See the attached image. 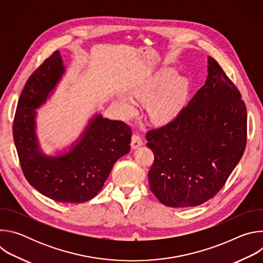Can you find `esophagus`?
Returning a JSON list of instances; mask_svg holds the SVG:
<instances>
[{
	"label": "esophagus",
	"instance_id": "1",
	"mask_svg": "<svg viewBox=\"0 0 263 263\" xmlns=\"http://www.w3.org/2000/svg\"><path fill=\"white\" fill-rule=\"evenodd\" d=\"M142 139H141V137L138 135V134H133L132 135V138H131V146H132V148H137L138 146H140V145H142Z\"/></svg>",
	"mask_w": 263,
	"mask_h": 263
}]
</instances>
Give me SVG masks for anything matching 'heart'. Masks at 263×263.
I'll list each match as a JSON object with an SVG mask.
<instances>
[{
  "mask_svg": "<svg viewBox=\"0 0 263 263\" xmlns=\"http://www.w3.org/2000/svg\"><path fill=\"white\" fill-rule=\"evenodd\" d=\"M189 92V80L177 77V72L173 69H164L142 81L133 92V97L139 102H147L158 93L149 104V116L156 122L167 123L179 115ZM123 108L127 115H132L135 111L130 101H125Z\"/></svg>",
  "mask_w": 263,
  "mask_h": 263,
  "instance_id": "1",
  "label": "heart"
}]
</instances>
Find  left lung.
Segmentation results:
<instances>
[{"mask_svg":"<svg viewBox=\"0 0 263 263\" xmlns=\"http://www.w3.org/2000/svg\"><path fill=\"white\" fill-rule=\"evenodd\" d=\"M154 153L149 189L165 206H199L226 183L247 144V108L220 65L208 57V76L168 124L146 133Z\"/></svg>","mask_w":263,"mask_h":263,"instance_id":"left-lung-1","label":"left lung"}]
</instances>
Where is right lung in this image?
Listing matches in <instances>:
<instances>
[{
  "label": "right lung",
  "mask_w": 263,
  "mask_h": 263,
  "mask_svg": "<svg viewBox=\"0 0 263 263\" xmlns=\"http://www.w3.org/2000/svg\"><path fill=\"white\" fill-rule=\"evenodd\" d=\"M63 72L56 51L29 77L15 111L13 139L22 171L36 191L60 203L80 204L99 194L114 164L129 153L132 132L124 122L99 115L68 152L43 154L35 133L36 108L47 101Z\"/></svg>",
  "instance_id": "right-lung-1"
}]
</instances>
